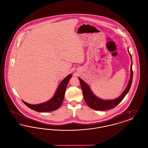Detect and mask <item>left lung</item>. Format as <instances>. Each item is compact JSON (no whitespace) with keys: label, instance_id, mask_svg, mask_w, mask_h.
Here are the masks:
<instances>
[{"label":"left lung","instance_id":"1","mask_svg":"<svg viewBox=\"0 0 148 148\" xmlns=\"http://www.w3.org/2000/svg\"><path fill=\"white\" fill-rule=\"evenodd\" d=\"M128 52L130 54V56L131 57V59L132 60V58L131 54L129 53V51L128 50ZM132 63L131 65L130 68V80L129 82L128 85L127 86L126 89L121 94V95L115 99L114 100H103L95 96L92 92L91 89H90L88 85L85 82H84L82 79L80 77H78L81 88L83 91V94L84 99L85 101L87 104V105L89 106L90 108H91L92 109L96 110H106L109 109H113L115 108L116 106H118L120 103L123 100V99L124 98L127 93L129 91L130 88L131 87L132 80H133V69H132Z\"/></svg>","mask_w":148,"mask_h":148}]
</instances>
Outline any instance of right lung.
Instances as JSON below:
<instances>
[{"instance_id": "1", "label": "right lung", "mask_w": 148, "mask_h": 148, "mask_svg": "<svg viewBox=\"0 0 148 148\" xmlns=\"http://www.w3.org/2000/svg\"><path fill=\"white\" fill-rule=\"evenodd\" d=\"M71 77L72 74H69L64 79L59 85L56 94L49 100L36 105L30 104L23 100V103L31 109L38 112H49L56 110L63 103L66 88Z\"/></svg>"}]
</instances>
